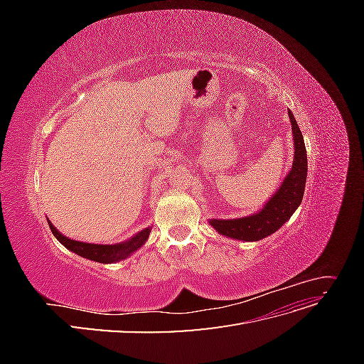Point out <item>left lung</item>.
I'll list each match as a JSON object with an SVG mask.
<instances>
[{"label": "left lung", "instance_id": "obj_1", "mask_svg": "<svg viewBox=\"0 0 364 364\" xmlns=\"http://www.w3.org/2000/svg\"><path fill=\"white\" fill-rule=\"evenodd\" d=\"M289 118L294 142L291 170L284 178L277 193L270 197L258 213L240 218H209V225L218 234L243 241L262 240L277 232L301 205L308 170L306 150L302 132L297 126L291 111H289Z\"/></svg>", "mask_w": 364, "mask_h": 364}]
</instances>
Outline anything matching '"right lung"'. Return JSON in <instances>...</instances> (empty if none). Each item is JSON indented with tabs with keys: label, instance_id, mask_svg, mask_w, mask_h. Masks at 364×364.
Returning a JSON list of instances; mask_svg holds the SVG:
<instances>
[{
	"label": "right lung",
	"instance_id": "add662e5",
	"mask_svg": "<svg viewBox=\"0 0 364 364\" xmlns=\"http://www.w3.org/2000/svg\"><path fill=\"white\" fill-rule=\"evenodd\" d=\"M48 226L51 229L53 235L56 237L68 250L77 253V255H80L86 259L102 262V264H112V262H118L121 259L129 258L132 253L136 252L139 247L146 245L151 230V228H146L139 230V232L135 234L134 237H130L129 240L121 241V243H115V245H94V243H83V241H77V240L65 237L56 228H54V225L50 222V220H48Z\"/></svg>",
	"mask_w": 364,
	"mask_h": 364
}]
</instances>
